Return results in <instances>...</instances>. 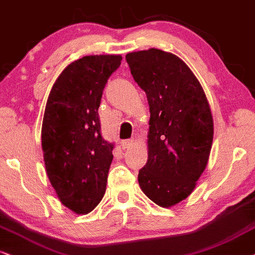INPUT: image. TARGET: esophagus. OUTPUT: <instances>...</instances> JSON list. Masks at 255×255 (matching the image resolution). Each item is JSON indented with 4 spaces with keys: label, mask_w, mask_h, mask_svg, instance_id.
Wrapping results in <instances>:
<instances>
[{
    "label": "esophagus",
    "mask_w": 255,
    "mask_h": 255,
    "mask_svg": "<svg viewBox=\"0 0 255 255\" xmlns=\"http://www.w3.org/2000/svg\"><path fill=\"white\" fill-rule=\"evenodd\" d=\"M134 144H135L134 138H129V140H124L121 142V146H122V148H124V149H128V148L134 146Z\"/></svg>",
    "instance_id": "obj_1"
}]
</instances>
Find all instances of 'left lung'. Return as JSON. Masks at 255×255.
<instances>
[{
  "mask_svg": "<svg viewBox=\"0 0 255 255\" xmlns=\"http://www.w3.org/2000/svg\"><path fill=\"white\" fill-rule=\"evenodd\" d=\"M130 73L149 105L148 160L138 172L142 192L163 208L194 191L207 167L214 125L199 80L183 61L156 48L128 53Z\"/></svg>",
  "mask_w": 255,
  "mask_h": 255,
  "instance_id": "left-lung-1",
  "label": "left lung"
}]
</instances>
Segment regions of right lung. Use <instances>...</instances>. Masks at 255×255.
<instances>
[{"label": "right lung", "mask_w": 255, "mask_h": 255, "mask_svg": "<svg viewBox=\"0 0 255 255\" xmlns=\"http://www.w3.org/2000/svg\"><path fill=\"white\" fill-rule=\"evenodd\" d=\"M121 55H90L67 66L50 90L41 140L48 179L61 204L88 214L106 193L113 144L100 133L98 109Z\"/></svg>", "instance_id": "right-lung-1"}]
</instances>
